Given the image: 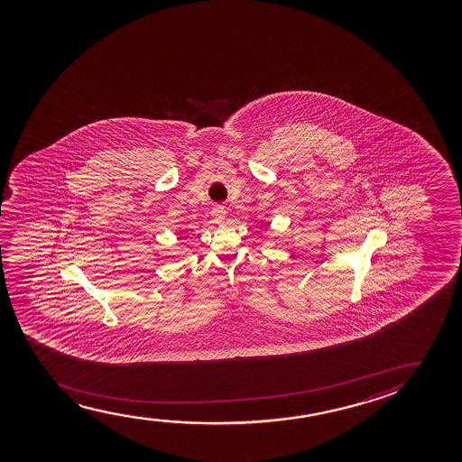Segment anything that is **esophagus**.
<instances>
[{"label": "esophagus", "instance_id": "obj_1", "mask_svg": "<svg viewBox=\"0 0 462 462\" xmlns=\"http://www.w3.org/2000/svg\"><path fill=\"white\" fill-rule=\"evenodd\" d=\"M211 215H213V219H215L216 222H222L226 219V209H224L222 205H216L213 211H211Z\"/></svg>", "mask_w": 462, "mask_h": 462}]
</instances>
